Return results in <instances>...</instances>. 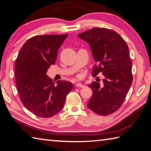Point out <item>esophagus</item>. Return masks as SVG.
<instances>
[{
    "label": "esophagus",
    "instance_id": "34e87169",
    "mask_svg": "<svg viewBox=\"0 0 151 151\" xmlns=\"http://www.w3.org/2000/svg\"><path fill=\"white\" fill-rule=\"evenodd\" d=\"M76 86L77 87H81V88L84 87V85H83V84H81V83H77Z\"/></svg>",
    "mask_w": 151,
    "mask_h": 151
}]
</instances>
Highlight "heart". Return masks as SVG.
Listing matches in <instances>:
<instances>
[{
	"label": "heart",
	"mask_w": 151,
	"mask_h": 151,
	"mask_svg": "<svg viewBox=\"0 0 151 151\" xmlns=\"http://www.w3.org/2000/svg\"><path fill=\"white\" fill-rule=\"evenodd\" d=\"M78 78H80V76H78Z\"/></svg>",
	"instance_id": "1"
}]
</instances>
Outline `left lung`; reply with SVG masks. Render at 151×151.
I'll use <instances>...</instances> for the list:
<instances>
[{"label": "left lung", "mask_w": 151, "mask_h": 151, "mask_svg": "<svg viewBox=\"0 0 151 151\" xmlns=\"http://www.w3.org/2000/svg\"><path fill=\"white\" fill-rule=\"evenodd\" d=\"M78 36L90 45L96 63L92 76L102 73L104 77L102 85L89 84L93 95L87 106L98 115L111 114L124 102L133 80L128 45L115 30L106 28H93Z\"/></svg>", "instance_id": "1"}]
</instances>
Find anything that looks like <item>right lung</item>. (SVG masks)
<instances>
[{"instance_id": "1", "label": "right lung", "mask_w": 151, "mask_h": 151, "mask_svg": "<svg viewBox=\"0 0 151 151\" xmlns=\"http://www.w3.org/2000/svg\"><path fill=\"white\" fill-rule=\"evenodd\" d=\"M66 35H37L27 40L15 63V80L21 102L36 116L50 118L56 115L65 103L73 84L57 81L46 75L56 62L58 50Z\"/></svg>"}]
</instances>
